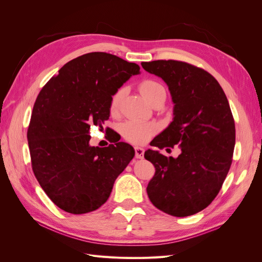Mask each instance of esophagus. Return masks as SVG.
<instances>
[{
    "instance_id": "1",
    "label": "esophagus",
    "mask_w": 262,
    "mask_h": 262,
    "mask_svg": "<svg viewBox=\"0 0 262 262\" xmlns=\"http://www.w3.org/2000/svg\"><path fill=\"white\" fill-rule=\"evenodd\" d=\"M134 149H136V157L137 158H143V156H144V148L143 147L136 146L134 147Z\"/></svg>"
}]
</instances>
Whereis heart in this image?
Listing matches in <instances>:
<instances>
[{"label":"heart","mask_w":262,"mask_h":262,"mask_svg":"<svg viewBox=\"0 0 262 262\" xmlns=\"http://www.w3.org/2000/svg\"><path fill=\"white\" fill-rule=\"evenodd\" d=\"M139 90L142 96L145 98L148 104H150L156 97L161 96L162 94L166 95L164 86L154 80H144L143 82H141V84L139 85ZM124 90L120 89L112 97V101H110V112L113 114H116L119 110ZM156 130L157 125L154 122H145L139 120L125 121L121 125V133L124 139L136 144L144 143L145 141H147L153 136Z\"/></svg>","instance_id":"b5f03b06"}]
</instances>
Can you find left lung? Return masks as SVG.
<instances>
[{"label":"left lung","instance_id":"8db88e82","mask_svg":"<svg viewBox=\"0 0 262 262\" xmlns=\"http://www.w3.org/2000/svg\"><path fill=\"white\" fill-rule=\"evenodd\" d=\"M141 66L167 84L173 102L172 121L150 145L179 144L181 150L176 158L145 150L144 157L155 167L147 195L169 215H193L217 195L231 167L235 122L228 100L215 78L189 63L157 60Z\"/></svg>","mask_w":262,"mask_h":262}]
</instances>
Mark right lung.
Here are the masks:
<instances>
[{
    "instance_id": "1",
    "label": "right lung",
    "mask_w": 262,
    "mask_h": 262,
    "mask_svg": "<svg viewBox=\"0 0 262 262\" xmlns=\"http://www.w3.org/2000/svg\"><path fill=\"white\" fill-rule=\"evenodd\" d=\"M140 67L117 55L91 52L71 60L39 93L27 132L31 166L51 201L63 211L97 210L134 157L124 142L90 145L91 125L110 116L114 94Z\"/></svg>"
}]
</instances>
